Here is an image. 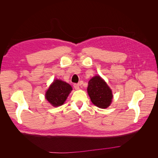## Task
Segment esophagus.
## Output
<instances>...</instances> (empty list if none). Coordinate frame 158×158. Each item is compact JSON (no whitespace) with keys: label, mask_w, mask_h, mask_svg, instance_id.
I'll return each mask as SVG.
<instances>
[{"label":"esophagus","mask_w":158,"mask_h":158,"mask_svg":"<svg viewBox=\"0 0 158 158\" xmlns=\"http://www.w3.org/2000/svg\"><path fill=\"white\" fill-rule=\"evenodd\" d=\"M74 88L76 89H78L80 88V85L78 84H74Z\"/></svg>","instance_id":"34e87169"}]
</instances>
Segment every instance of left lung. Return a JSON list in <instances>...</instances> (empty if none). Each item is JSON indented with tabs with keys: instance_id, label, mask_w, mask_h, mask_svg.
Wrapping results in <instances>:
<instances>
[{
	"instance_id": "left-lung-1",
	"label": "left lung",
	"mask_w": 158,
	"mask_h": 158,
	"mask_svg": "<svg viewBox=\"0 0 158 158\" xmlns=\"http://www.w3.org/2000/svg\"><path fill=\"white\" fill-rule=\"evenodd\" d=\"M87 90L95 106L106 109L110 106L113 99L111 89L99 76H95L89 81Z\"/></svg>"
}]
</instances>
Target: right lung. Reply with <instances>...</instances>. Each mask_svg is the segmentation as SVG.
Returning <instances> with one entry per match:
<instances>
[{
    "label": "right lung",
    "mask_w": 158,
    "mask_h": 158,
    "mask_svg": "<svg viewBox=\"0 0 158 158\" xmlns=\"http://www.w3.org/2000/svg\"><path fill=\"white\" fill-rule=\"evenodd\" d=\"M73 89L71 85L60 80H55L50 85L45 94L47 99L52 106H62Z\"/></svg>",
    "instance_id": "add662e5"
}]
</instances>
